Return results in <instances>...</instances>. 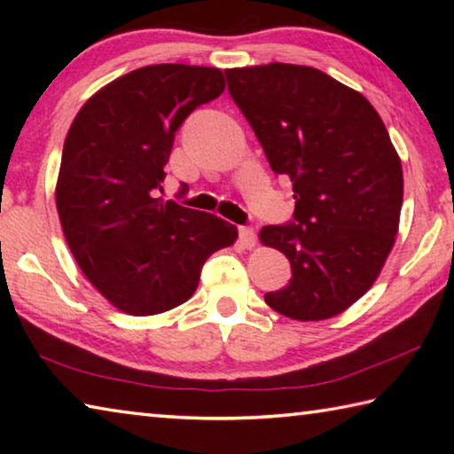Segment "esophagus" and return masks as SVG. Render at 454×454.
I'll return each mask as SVG.
<instances>
[{"label": "esophagus", "mask_w": 454, "mask_h": 454, "mask_svg": "<svg viewBox=\"0 0 454 454\" xmlns=\"http://www.w3.org/2000/svg\"><path fill=\"white\" fill-rule=\"evenodd\" d=\"M238 238H240L244 248H252V246L256 244V232H254V228H252V226L238 228Z\"/></svg>", "instance_id": "obj_1"}]
</instances>
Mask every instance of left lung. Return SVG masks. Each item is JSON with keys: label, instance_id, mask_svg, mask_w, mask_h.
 I'll return each instance as SVG.
<instances>
[{"label": "left lung", "instance_id": "obj_1", "mask_svg": "<svg viewBox=\"0 0 454 454\" xmlns=\"http://www.w3.org/2000/svg\"><path fill=\"white\" fill-rule=\"evenodd\" d=\"M224 74L272 172L294 184L292 220L260 230L292 268L264 301L294 320L336 317L372 286L395 244L403 168L387 128L363 94L314 67Z\"/></svg>", "mask_w": 454, "mask_h": 454}]
</instances>
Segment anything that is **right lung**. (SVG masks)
<instances>
[{"mask_svg": "<svg viewBox=\"0 0 454 454\" xmlns=\"http://www.w3.org/2000/svg\"><path fill=\"white\" fill-rule=\"evenodd\" d=\"M222 91L216 67L145 66L91 96L67 132L61 228L82 272L121 312L150 317L186 302L206 260L236 240L226 220L158 194L176 132Z\"/></svg>", "mask_w": 454, "mask_h": 454, "instance_id": "1", "label": "right lung"}]
</instances>
